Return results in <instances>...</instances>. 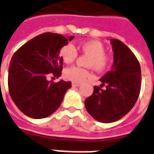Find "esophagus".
Returning <instances> with one entry per match:
<instances>
[{"label": "esophagus", "instance_id": "esophagus-1", "mask_svg": "<svg viewBox=\"0 0 154 154\" xmlns=\"http://www.w3.org/2000/svg\"><path fill=\"white\" fill-rule=\"evenodd\" d=\"M72 85L73 86H81V83L80 82H72Z\"/></svg>", "mask_w": 154, "mask_h": 154}]
</instances>
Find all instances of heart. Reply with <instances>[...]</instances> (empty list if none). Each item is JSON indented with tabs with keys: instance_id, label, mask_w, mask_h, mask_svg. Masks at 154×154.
Returning <instances> with one entry per match:
<instances>
[{
	"instance_id": "obj_1",
	"label": "heart",
	"mask_w": 154,
	"mask_h": 154,
	"mask_svg": "<svg viewBox=\"0 0 154 154\" xmlns=\"http://www.w3.org/2000/svg\"><path fill=\"white\" fill-rule=\"evenodd\" d=\"M83 53L91 56L89 60L88 65L97 70L103 71L107 68L109 64V59L105 53V47L103 43L98 41H89L83 42L79 46ZM60 56L66 63H70L77 56V51L73 45L67 44L63 46L60 50ZM64 77L72 82H81L86 79L87 77H91V73L85 68H79L77 66H72L66 68L64 71Z\"/></svg>"
}]
</instances>
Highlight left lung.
Returning a JSON list of instances; mask_svg holds the SVG:
<instances>
[{
	"label": "left lung",
	"instance_id": "left-lung-1",
	"mask_svg": "<svg viewBox=\"0 0 154 154\" xmlns=\"http://www.w3.org/2000/svg\"><path fill=\"white\" fill-rule=\"evenodd\" d=\"M113 51L111 70L100 81V87L94 86L93 94L85 100L87 112L95 120L111 123L122 118L134 107L141 86L140 63L123 42L109 39Z\"/></svg>",
	"mask_w": 154,
	"mask_h": 154
}]
</instances>
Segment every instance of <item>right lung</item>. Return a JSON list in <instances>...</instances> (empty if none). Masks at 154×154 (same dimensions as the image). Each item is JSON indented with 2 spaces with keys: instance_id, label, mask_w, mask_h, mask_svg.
I'll return each instance as SVG.
<instances>
[{
  "instance_id": "right-lung-1",
  "label": "right lung",
  "mask_w": 154,
  "mask_h": 154,
  "mask_svg": "<svg viewBox=\"0 0 154 154\" xmlns=\"http://www.w3.org/2000/svg\"><path fill=\"white\" fill-rule=\"evenodd\" d=\"M73 38L45 32L28 41L14 53L9 67L8 86L11 99L23 114L41 119L59 109L72 83L63 80L53 83L47 77L61 76L60 50Z\"/></svg>"
}]
</instances>
